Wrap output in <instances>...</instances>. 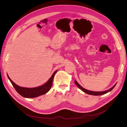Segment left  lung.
<instances>
[{
	"instance_id": "obj_1",
	"label": "left lung",
	"mask_w": 127,
	"mask_h": 127,
	"mask_svg": "<svg viewBox=\"0 0 127 127\" xmlns=\"http://www.w3.org/2000/svg\"><path fill=\"white\" fill-rule=\"evenodd\" d=\"M75 83L78 86V87L79 88L82 90V91H83L84 93H85L87 94H88V95H104V94H106L108 92H111L112 90L113 89V88L115 87V86L117 84V83H116L112 88H111L110 89H108V90H105V91H103V92H93V91H90V90H87V89L84 88L80 85H79L78 84V83L76 80H75Z\"/></svg>"
}]
</instances>
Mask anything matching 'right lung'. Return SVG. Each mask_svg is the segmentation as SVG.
Listing matches in <instances>:
<instances>
[{"mask_svg": "<svg viewBox=\"0 0 127 127\" xmlns=\"http://www.w3.org/2000/svg\"><path fill=\"white\" fill-rule=\"evenodd\" d=\"M57 71V70H56L54 72L51 77L46 83L41 86L34 88H26L21 87L14 83L9 78L8 74L7 76L11 84L16 90V91L21 95L26 98H34L45 95L49 91L52 85L54 75L56 74Z\"/></svg>", "mask_w": 127, "mask_h": 127, "instance_id": "add662e5", "label": "right lung"}]
</instances>
